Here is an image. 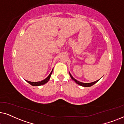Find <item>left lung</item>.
<instances>
[{
    "label": "left lung",
    "instance_id": "obj_1",
    "mask_svg": "<svg viewBox=\"0 0 124 124\" xmlns=\"http://www.w3.org/2000/svg\"><path fill=\"white\" fill-rule=\"evenodd\" d=\"M69 74H70V76L71 78H72L73 80H74V81H75L76 83H77V84L79 85H81V86H84V87H90V86H93V85H94L95 84V83L97 82L99 80H99H97V81H95V82H91V83H83V82H79V81H78L76 80L75 78H74L72 77V76L71 75L70 73H69Z\"/></svg>",
    "mask_w": 124,
    "mask_h": 124
}]
</instances>
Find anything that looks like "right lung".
<instances>
[{
	"label": "right lung",
	"instance_id": "add662e5",
	"mask_svg": "<svg viewBox=\"0 0 124 124\" xmlns=\"http://www.w3.org/2000/svg\"><path fill=\"white\" fill-rule=\"evenodd\" d=\"M52 70L51 71V72L50 73V74H49V76L46 78L43 79V80H42L41 81H39V82H30V81H26L29 83V84H30L32 86H37L42 85H44V84H45L46 83H47L49 79H50L51 75V74L52 73Z\"/></svg>",
	"mask_w": 124,
	"mask_h": 124
}]
</instances>
